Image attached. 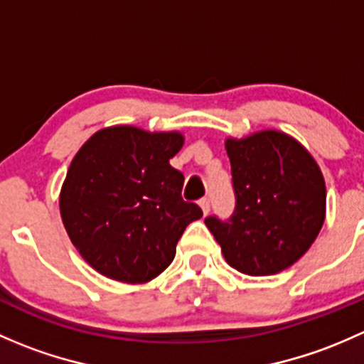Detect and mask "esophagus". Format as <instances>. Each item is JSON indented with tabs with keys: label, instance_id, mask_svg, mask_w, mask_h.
I'll return each mask as SVG.
<instances>
[{
	"label": "esophagus",
	"instance_id": "esophagus-1",
	"mask_svg": "<svg viewBox=\"0 0 364 364\" xmlns=\"http://www.w3.org/2000/svg\"><path fill=\"white\" fill-rule=\"evenodd\" d=\"M199 205H200V208H203V213H204V215H208V213H209V208H211V203H209L208 197H203V199L199 200Z\"/></svg>",
	"mask_w": 364,
	"mask_h": 364
}]
</instances>
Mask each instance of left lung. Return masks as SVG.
Here are the masks:
<instances>
[{"instance_id":"8db88e82","label":"left lung","mask_w":364,"mask_h":364,"mask_svg":"<svg viewBox=\"0 0 364 364\" xmlns=\"http://www.w3.org/2000/svg\"><path fill=\"white\" fill-rule=\"evenodd\" d=\"M236 205L229 218L204 220L234 269L280 273L306 253L326 215V185L310 153L266 130L225 142Z\"/></svg>"}]
</instances>
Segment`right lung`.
I'll return each mask as SVG.
<instances>
[{
	"mask_svg": "<svg viewBox=\"0 0 364 364\" xmlns=\"http://www.w3.org/2000/svg\"><path fill=\"white\" fill-rule=\"evenodd\" d=\"M183 135L135 127L97 132L70 164L60 197L73 247L91 267L144 284L172 262L186 225L203 216L181 197L185 176L168 160Z\"/></svg>",
	"mask_w": 364,
	"mask_h": 364,
	"instance_id": "1",
	"label": "right lung"
}]
</instances>
